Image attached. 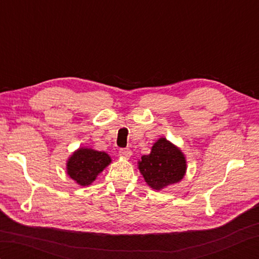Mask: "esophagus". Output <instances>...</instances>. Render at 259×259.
Wrapping results in <instances>:
<instances>
[{"instance_id": "esophagus-1", "label": "esophagus", "mask_w": 259, "mask_h": 259, "mask_svg": "<svg viewBox=\"0 0 259 259\" xmlns=\"http://www.w3.org/2000/svg\"><path fill=\"white\" fill-rule=\"evenodd\" d=\"M131 150L130 149H125V148H122V149L119 150V156L120 157H123L125 159H129V157L131 156Z\"/></svg>"}]
</instances>
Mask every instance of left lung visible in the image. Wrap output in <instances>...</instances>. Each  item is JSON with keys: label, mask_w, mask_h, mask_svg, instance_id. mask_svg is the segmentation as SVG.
Here are the masks:
<instances>
[{"label": "left lung", "mask_w": 259, "mask_h": 259, "mask_svg": "<svg viewBox=\"0 0 259 259\" xmlns=\"http://www.w3.org/2000/svg\"><path fill=\"white\" fill-rule=\"evenodd\" d=\"M138 168L152 189L161 190L184 178L187 164L179 148L166 138H160L152 146L149 155L141 157Z\"/></svg>", "instance_id": "left-lung-1"}]
</instances>
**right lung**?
<instances>
[{
  "label": "right lung",
  "instance_id": "1",
  "mask_svg": "<svg viewBox=\"0 0 259 259\" xmlns=\"http://www.w3.org/2000/svg\"><path fill=\"white\" fill-rule=\"evenodd\" d=\"M111 162L108 153L89 148H80L69 158L68 175L80 186H88Z\"/></svg>",
  "mask_w": 259,
  "mask_h": 259
}]
</instances>
